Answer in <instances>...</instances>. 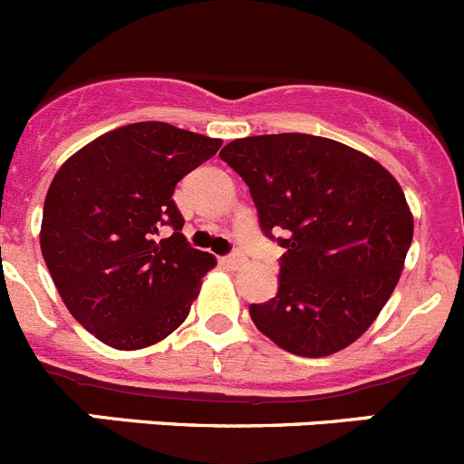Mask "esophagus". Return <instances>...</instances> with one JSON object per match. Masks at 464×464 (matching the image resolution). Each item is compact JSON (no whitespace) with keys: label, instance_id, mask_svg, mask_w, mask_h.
Returning a JSON list of instances; mask_svg holds the SVG:
<instances>
[{"label":"esophagus","instance_id":"esophagus-1","mask_svg":"<svg viewBox=\"0 0 464 464\" xmlns=\"http://www.w3.org/2000/svg\"><path fill=\"white\" fill-rule=\"evenodd\" d=\"M220 264H225V266H229V268H237V266H241V264H244V257H241L239 253L227 255V257L220 259Z\"/></svg>","mask_w":464,"mask_h":464}]
</instances>
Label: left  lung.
Wrapping results in <instances>:
<instances>
[{
    "instance_id": "left-lung-1",
    "label": "left lung",
    "mask_w": 464,
    "mask_h": 464,
    "mask_svg": "<svg viewBox=\"0 0 464 464\" xmlns=\"http://www.w3.org/2000/svg\"><path fill=\"white\" fill-rule=\"evenodd\" d=\"M250 187L259 223L280 239V289L250 319L285 351L351 346L399 285L414 218L394 175L355 148L312 134L235 139L220 150Z\"/></svg>"
}]
</instances>
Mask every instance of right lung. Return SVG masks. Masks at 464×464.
<instances>
[{
  "instance_id": "1",
  "label": "right lung",
  "mask_w": 464,
  "mask_h": 464,
  "mask_svg": "<svg viewBox=\"0 0 464 464\" xmlns=\"http://www.w3.org/2000/svg\"><path fill=\"white\" fill-rule=\"evenodd\" d=\"M220 145L169 122H131L56 170L43 207V259L70 314L107 346H152L191 312L216 257L187 244L173 191ZM163 224L176 232L157 240Z\"/></svg>"
}]
</instances>
